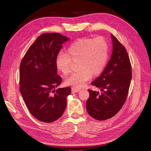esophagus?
<instances>
[{
    "label": "esophagus",
    "instance_id": "1",
    "mask_svg": "<svg viewBox=\"0 0 151 151\" xmlns=\"http://www.w3.org/2000/svg\"><path fill=\"white\" fill-rule=\"evenodd\" d=\"M80 91V89H79V88H72V93H77L78 92V91Z\"/></svg>",
    "mask_w": 151,
    "mask_h": 151
}]
</instances>
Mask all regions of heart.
<instances>
[{"mask_svg": "<svg viewBox=\"0 0 151 151\" xmlns=\"http://www.w3.org/2000/svg\"><path fill=\"white\" fill-rule=\"evenodd\" d=\"M66 53L58 54L56 68L63 74L67 75L70 72L71 62L78 60L79 70L66 79L65 83L80 88L91 78L92 74L98 75L103 70L108 58V45L102 38H82L73 43Z\"/></svg>", "mask_w": 151, "mask_h": 151, "instance_id": "b5f03b06", "label": "heart"}]
</instances>
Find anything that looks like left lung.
Returning <instances> with one entry per match:
<instances>
[{
	"label": "left lung",
	"mask_w": 151,
	"mask_h": 151,
	"mask_svg": "<svg viewBox=\"0 0 151 151\" xmlns=\"http://www.w3.org/2000/svg\"><path fill=\"white\" fill-rule=\"evenodd\" d=\"M113 51L109 61L101 76L91 84L101 92L88 90L86 102L88 114L98 120L111 118L124 105L132 78L131 66L125 47L111 35Z\"/></svg>",
	"instance_id": "obj_1"
}]
</instances>
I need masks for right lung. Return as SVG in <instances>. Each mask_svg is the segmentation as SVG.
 <instances>
[{
  "label": "right lung",
  "instance_id": "right-lung-1",
  "mask_svg": "<svg viewBox=\"0 0 151 151\" xmlns=\"http://www.w3.org/2000/svg\"><path fill=\"white\" fill-rule=\"evenodd\" d=\"M69 40L60 33H44L29 48L20 63L21 95L29 111L43 122L60 118L71 93L70 87L55 90L62 81L57 73L56 58Z\"/></svg>",
  "mask_w": 151,
  "mask_h": 151
}]
</instances>
